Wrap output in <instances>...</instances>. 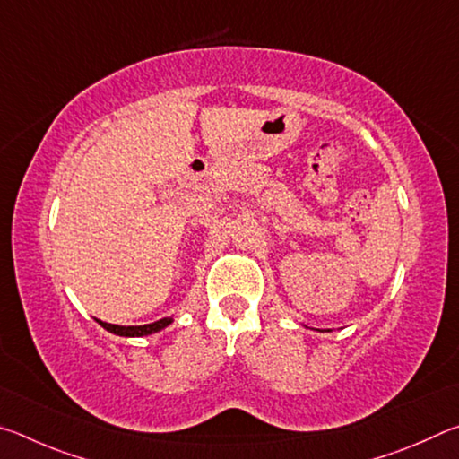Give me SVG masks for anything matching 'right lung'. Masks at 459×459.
Masks as SVG:
<instances>
[{
	"instance_id": "obj_1",
	"label": "right lung",
	"mask_w": 459,
	"mask_h": 459,
	"mask_svg": "<svg viewBox=\"0 0 459 459\" xmlns=\"http://www.w3.org/2000/svg\"><path fill=\"white\" fill-rule=\"evenodd\" d=\"M97 322L103 325L105 330L117 333V336L131 338V336H150V333L164 330L166 325L172 324V317H164V320H158V322L145 324V325H115V324H107V322H100V320H97Z\"/></svg>"
}]
</instances>
